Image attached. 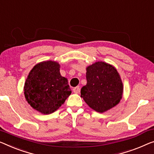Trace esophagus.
Wrapping results in <instances>:
<instances>
[{
    "label": "esophagus",
    "instance_id": "esophagus-1",
    "mask_svg": "<svg viewBox=\"0 0 154 154\" xmlns=\"http://www.w3.org/2000/svg\"><path fill=\"white\" fill-rule=\"evenodd\" d=\"M79 90H80L79 86H77V87H75V88H73V92H74L75 93H78L79 92Z\"/></svg>",
    "mask_w": 154,
    "mask_h": 154
}]
</instances>
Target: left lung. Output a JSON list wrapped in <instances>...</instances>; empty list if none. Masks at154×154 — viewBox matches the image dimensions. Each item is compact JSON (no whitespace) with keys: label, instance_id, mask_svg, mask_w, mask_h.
Listing matches in <instances>:
<instances>
[{"label":"left lung","instance_id":"left-lung-1","mask_svg":"<svg viewBox=\"0 0 154 154\" xmlns=\"http://www.w3.org/2000/svg\"><path fill=\"white\" fill-rule=\"evenodd\" d=\"M87 84L81 89V97L98 113L116 106L122 97L123 84L116 68L98 61L86 68Z\"/></svg>","mask_w":154,"mask_h":154}]
</instances>
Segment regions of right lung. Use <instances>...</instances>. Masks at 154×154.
Wrapping results in <instances>:
<instances>
[{"label":"right lung","instance_id":"obj_1","mask_svg":"<svg viewBox=\"0 0 154 154\" xmlns=\"http://www.w3.org/2000/svg\"><path fill=\"white\" fill-rule=\"evenodd\" d=\"M59 68L56 61H43L34 66L26 79L25 97L34 109L43 114L57 111L72 93Z\"/></svg>","mask_w":154,"mask_h":154}]
</instances>
